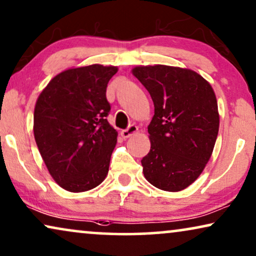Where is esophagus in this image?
I'll return each instance as SVG.
<instances>
[{
  "label": "esophagus",
  "instance_id": "obj_1",
  "mask_svg": "<svg viewBox=\"0 0 256 256\" xmlns=\"http://www.w3.org/2000/svg\"><path fill=\"white\" fill-rule=\"evenodd\" d=\"M137 132H138V126L130 125L128 128H126V130H122L120 132V134H122V138L126 139V138H130L131 136L136 134H137Z\"/></svg>",
  "mask_w": 256,
  "mask_h": 256
}]
</instances>
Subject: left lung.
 Instances as JSON below:
<instances>
[{"label": "left lung", "instance_id": "1", "mask_svg": "<svg viewBox=\"0 0 256 256\" xmlns=\"http://www.w3.org/2000/svg\"><path fill=\"white\" fill-rule=\"evenodd\" d=\"M132 74L154 104L148 131L151 150L142 159L150 184L179 192L202 174L219 132V111L213 88L196 71L178 66H140Z\"/></svg>", "mask_w": 256, "mask_h": 256}]
</instances>
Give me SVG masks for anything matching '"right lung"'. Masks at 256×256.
<instances>
[{"label": "right lung", "mask_w": 256, "mask_h": 256, "mask_svg": "<svg viewBox=\"0 0 256 256\" xmlns=\"http://www.w3.org/2000/svg\"><path fill=\"white\" fill-rule=\"evenodd\" d=\"M117 71L102 64L64 70L37 98V148L50 176L69 192L92 190L108 176L118 132L106 119V88Z\"/></svg>", "instance_id": "add662e5"}]
</instances>
